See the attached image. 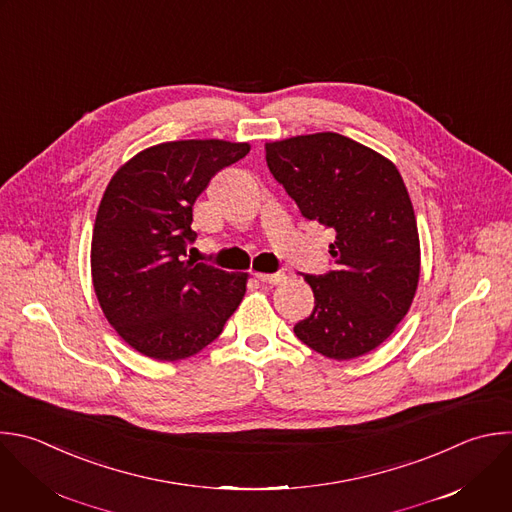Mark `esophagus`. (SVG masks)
Wrapping results in <instances>:
<instances>
[{
  "instance_id": "esophagus-1",
  "label": "esophagus",
  "mask_w": 512,
  "mask_h": 512,
  "mask_svg": "<svg viewBox=\"0 0 512 512\" xmlns=\"http://www.w3.org/2000/svg\"><path fill=\"white\" fill-rule=\"evenodd\" d=\"M255 277L263 283H269V285H279L287 279L285 273H255Z\"/></svg>"
}]
</instances>
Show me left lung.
Wrapping results in <instances>:
<instances>
[{
  "label": "left lung",
  "instance_id": "left-lung-1",
  "mask_svg": "<svg viewBox=\"0 0 512 512\" xmlns=\"http://www.w3.org/2000/svg\"><path fill=\"white\" fill-rule=\"evenodd\" d=\"M271 175L301 215L335 233V269L303 275L315 307L293 331L331 360H354L392 335L420 279V239L392 160L335 132L265 144Z\"/></svg>",
  "mask_w": 512,
  "mask_h": 512
}]
</instances>
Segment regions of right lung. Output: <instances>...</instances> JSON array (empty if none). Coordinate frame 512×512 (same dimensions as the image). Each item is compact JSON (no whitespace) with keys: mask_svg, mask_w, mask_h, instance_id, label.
Here are the masks:
<instances>
[{"mask_svg":"<svg viewBox=\"0 0 512 512\" xmlns=\"http://www.w3.org/2000/svg\"><path fill=\"white\" fill-rule=\"evenodd\" d=\"M249 150L217 138L162 142L110 179L92 233V283L110 325L142 356L199 354L239 307L249 275L187 259V245L197 239V197Z\"/></svg>","mask_w":512,"mask_h":512,"instance_id":"1","label":"right lung"}]
</instances>
